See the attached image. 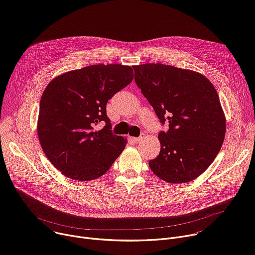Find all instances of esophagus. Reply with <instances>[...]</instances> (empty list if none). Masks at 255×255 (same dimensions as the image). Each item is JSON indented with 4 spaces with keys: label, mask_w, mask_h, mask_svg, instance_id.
Returning a JSON list of instances; mask_svg holds the SVG:
<instances>
[{
    "label": "esophagus",
    "mask_w": 255,
    "mask_h": 255,
    "mask_svg": "<svg viewBox=\"0 0 255 255\" xmlns=\"http://www.w3.org/2000/svg\"><path fill=\"white\" fill-rule=\"evenodd\" d=\"M132 139L134 142H141L144 139V134H141L139 137H133Z\"/></svg>",
    "instance_id": "34e87169"
}]
</instances>
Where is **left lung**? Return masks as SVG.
<instances>
[{"label": "left lung", "mask_w": 255, "mask_h": 255, "mask_svg": "<svg viewBox=\"0 0 255 255\" xmlns=\"http://www.w3.org/2000/svg\"><path fill=\"white\" fill-rule=\"evenodd\" d=\"M135 83L161 125L160 152L149 160L152 172L167 183L197 178L219 153L226 121L219 96L199 72L161 63L133 66Z\"/></svg>", "instance_id": "left-lung-1"}]
</instances>
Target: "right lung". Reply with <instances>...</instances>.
Wrapping results in <instances>:
<instances>
[{
  "mask_svg": "<svg viewBox=\"0 0 255 255\" xmlns=\"http://www.w3.org/2000/svg\"><path fill=\"white\" fill-rule=\"evenodd\" d=\"M131 66L96 64L52 80L40 100L37 132L49 161L65 176L92 180L108 171L124 150L106 106L133 80ZM102 122L105 126L97 131Z\"/></svg>",
  "mask_w": 255,
  "mask_h": 255,
  "instance_id": "obj_1",
  "label": "right lung"
}]
</instances>
